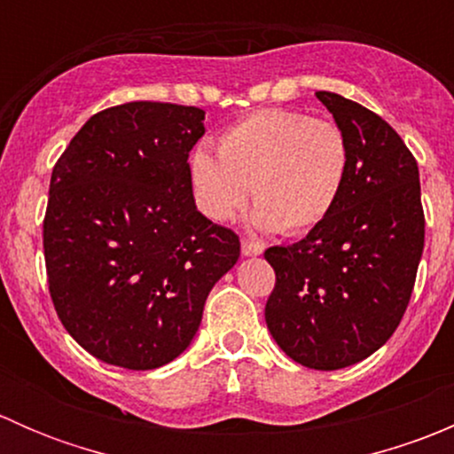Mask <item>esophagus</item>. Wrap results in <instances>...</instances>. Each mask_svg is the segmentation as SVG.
I'll use <instances>...</instances> for the list:
<instances>
[{"label": "esophagus", "instance_id": "34e87169", "mask_svg": "<svg viewBox=\"0 0 454 454\" xmlns=\"http://www.w3.org/2000/svg\"><path fill=\"white\" fill-rule=\"evenodd\" d=\"M261 253H263V246L254 244V241H248V239L241 241V254L244 256H256Z\"/></svg>", "mask_w": 454, "mask_h": 454}]
</instances>
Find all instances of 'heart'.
Segmentation results:
<instances>
[{"label":"heart","mask_w":454,"mask_h":454,"mask_svg":"<svg viewBox=\"0 0 454 454\" xmlns=\"http://www.w3.org/2000/svg\"><path fill=\"white\" fill-rule=\"evenodd\" d=\"M215 158L191 155V182L213 222H231L253 195L254 228L299 235L318 226L345 186L349 145L338 125L292 109H259L228 127Z\"/></svg>","instance_id":"heart-1"}]
</instances>
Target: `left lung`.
Masks as SVG:
<instances>
[{
  "label": "left lung",
  "mask_w": 454,
  "mask_h": 454,
  "mask_svg": "<svg viewBox=\"0 0 454 454\" xmlns=\"http://www.w3.org/2000/svg\"><path fill=\"white\" fill-rule=\"evenodd\" d=\"M349 145V171L332 213L292 246L265 250L277 283L265 323L308 369L369 358L400 325L424 250L413 153L387 121L333 91H316Z\"/></svg>",
  "instance_id": "left-lung-1"
}]
</instances>
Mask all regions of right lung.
Returning a JSON list of instances; mask_svg holds the SVG:
<instances>
[{
	"label": "right lung",
	"mask_w": 454,
	"mask_h": 454,
	"mask_svg": "<svg viewBox=\"0 0 454 454\" xmlns=\"http://www.w3.org/2000/svg\"><path fill=\"white\" fill-rule=\"evenodd\" d=\"M204 112L171 103L94 114L52 168L43 219L50 296L94 358L149 371L191 345L239 237L195 206L189 153Z\"/></svg>",
	"instance_id": "1"
}]
</instances>
